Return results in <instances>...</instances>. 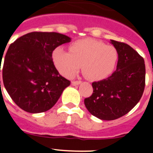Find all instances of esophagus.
I'll list each match as a JSON object with an SVG mask.
<instances>
[{"mask_svg": "<svg viewBox=\"0 0 153 153\" xmlns=\"http://www.w3.org/2000/svg\"><path fill=\"white\" fill-rule=\"evenodd\" d=\"M71 83H72V85H74V86H76V85L80 84V83H81V81H80V80L72 81V82H71Z\"/></svg>", "mask_w": 153, "mask_h": 153, "instance_id": "34e87169", "label": "esophagus"}]
</instances>
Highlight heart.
<instances>
[{
	"mask_svg": "<svg viewBox=\"0 0 153 153\" xmlns=\"http://www.w3.org/2000/svg\"><path fill=\"white\" fill-rule=\"evenodd\" d=\"M53 61L60 74L70 78L83 67L90 79L101 80L111 75L118 61L117 50L100 40L91 38L79 40L70 46V52L57 47L53 52Z\"/></svg>",
	"mask_w": 153,
	"mask_h": 153,
	"instance_id": "b5f03b06",
	"label": "heart"
}]
</instances>
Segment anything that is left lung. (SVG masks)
Instances as JSON below:
<instances>
[{"label": "left lung", "mask_w": 153, "mask_h": 153, "mask_svg": "<svg viewBox=\"0 0 153 153\" xmlns=\"http://www.w3.org/2000/svg\"><path fill=\"white\" fill-rule=\"evenodd\" d=\"M117 50V70L110 76L92 83L93 93L84 100L86 109L102 120H113L129 113L140 100L145 89L144 59L123 42L111 40Z\"/></svg>", "instance_id": "left-lung-1"}]
</instances>
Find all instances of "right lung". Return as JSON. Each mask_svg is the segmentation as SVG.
<instances>
[{
    "label": "right lung",
    "instance_id": "right-lung-1",
    "mask_svg": "<svg viewBox=\"0 0 153 153\" xmlns=\"http://www.w3.org/2000/svg\"><path fill=\"white\" fill-rule=\"evenodd\" d=\"M70 40L55 32H31L10 44L2 69L3 56H0V72L2 70L5 89L23 110L30 113L49 110L70 86V81L55 67L52 53Z\"/></svg>",
    "mask_w": 153,
    "mask_h": 153
}]
</instances>
